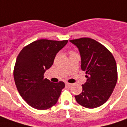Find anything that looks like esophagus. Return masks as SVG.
Masks as SVG:
<instances>
[{"instance_id": "34e87169", "label": "esophagus", "mask_w": 127, "mask_h": 127, "mask_svg": "<svg viewBox=\"0 0 127 127\" xmlns=\"http://www.w3.org/2000/svg\"><path fill=\"white\" fill-rule=\"evenodd\" d=\"M65 85H66V86H69V87H70V86H71L72 84H70V83L66 82V83H65Z\"/></svg>"}]
</instances>
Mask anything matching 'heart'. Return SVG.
<instances>
[{
    "instance_id": "obj_1",
    "label": "heart",
    "mask_w": 127,
    "mask_h": 127,
    "mask_svg": "<svg viewBox=\"0 0 127 127\" xmlns=\"http://www.w3.org/2000/svg\"><path fill=\"white\" fill-rule=\"evenodd\" d=\"M71 53H73V52H71Z\"/></svg>"
}]
</instances>
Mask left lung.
I'll return each mask as SVG.
<instances>
[{
  "label": "left lung",
  "instance_id": "1",
  "mask_svg": "<svg viewBox=\"0 0 127 127\" xmlns=\"http://www.w3.org/2000/svg\"><path fill=\"white\" fill-rule=\"evenodd\" d=\"M76 45L81 56V69L86 72V82L82 92L75 96L78 103L86 108H96L106 102L118 80L116 63L104 45L91 38L70 40Z\"/></svg>",
  "mask_w": 127,
  "mask_h": 127
}]
</instances>
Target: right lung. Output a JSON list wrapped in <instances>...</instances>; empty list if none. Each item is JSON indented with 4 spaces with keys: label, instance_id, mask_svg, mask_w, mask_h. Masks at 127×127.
Segmentation results:
<instances>
[{
    "label": "right lung",
    "instance_id": "obj_1",
    "mask_svg": "<svg viewBox=\"0 0 127 127\" xmlns=\"http://www.w3.org/2000/svg\"><path fill=\"white\" fill-rule=\"evenodd\" d=\"M67 42L39 39L18 54L13 70L15 85L21 96L34 109L44 110L54 105L65 86L63 82H51L44 78V73Z\"/></svg>",
    "mask_w": 127,
    "mask_h": 127
}]
</instances>
